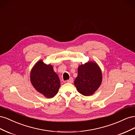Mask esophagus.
Masks as SVG:
<instances>
[{"label": "esophagus", "instance_id": "34e87169", "mask_svg": "<svg viewBox=\"0 0 135 135\" xmlns=\"http://www.w3.org/2000/svg\"><path fill=\"white\" fill-rule=\"evenodd\" d=\"M67 82L69 83H72L73 82V78L72 77H71L70 79L67 80Z\"/></svg>", "mask_w": 135, "mask_h": 135}]
</instances>
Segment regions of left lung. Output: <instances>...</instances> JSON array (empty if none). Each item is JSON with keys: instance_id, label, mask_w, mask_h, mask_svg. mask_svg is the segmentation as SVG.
Instances as JSON below:
<instances>
[{"instance_id": "left-lung-1", "label": "left lung", "mask_w": 135, "mask_h": 135, "mask_svg": "<svg viewBox=\"0 0 135 135\" xmlns=\"http://www.w3.org/2000/svg\"><path fill=\"white\" fill-rule=\"evenodd\" d=\"M102 78V72L99 65L91 61L79 66L74 85L81 95L91 96L100 86Z\"/></svg>"}]
</instances>
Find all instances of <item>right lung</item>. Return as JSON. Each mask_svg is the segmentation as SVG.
<instances>
[{
	"label": "right lung",
	"mask_w": 135,
	"mask_h": 135,
	"mask_svg": "<svg viewBox=\"0 0 135 135\" xmlns=\"http://www.w3.org/2000/svg\"><path fill=\"white\" fill-rule=\"evenodd\" d=\"M32 85L36 91L47 98L54 97L59 91L60 81L52 65L39 60L35 64L30 73Z\"/></svg>",
	"instance_id": "1"
}]
</instances>
